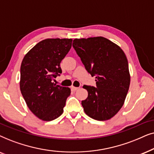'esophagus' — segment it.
Listing matches in <instances>:
<instances>
[{"label":"esophagus","mask_w":154,"mask_h":154,"mask_svg":"<svg viewBox=\"0 0 154 154\" xmlns=\"http://www.w3.org/2000/svg\"><path fill=\"white\" fill-rule=\"evenodd\" d=\"M78 89H79L78 87H73V86H72V87H71V89L73 91H77V90Z\"/></svg>","instance_id":"1"}]
</instances>
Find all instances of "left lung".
Instances as JSON below:
<instances>
[{
    "mask_svg": "<svg viewBox=\"0 0 154 154\" xmlns=\"http://www.w3.org/2000/svg\"><path fill=\"white\" fill-rule=\"evenodd\" d=\"M72 46L86 69L96 76V87L84 85L88 97L82 101L85 113L103 121L123 106L130 84L128 62L123 51L108 38H75Z\"/></svg>",
    "mask_w": 154,
    "mask_h": 154,
    "instance_id": "left-lung-1",
    "label": "left lung"
}]
</instances>
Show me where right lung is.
Masks as SVG:
<instances>
[{
    "label": "right lung",
    "instance_id": "1",
    "mask_svg": "<svg viewBox=\"0 0 154 154\" xmlns=\"http://www.w3.org/2000/svg\"><path fill=\"white\" fill-rule=\"evenodd\" d=\"M71 38H47L25 55L20 67V91L28 108L41 120L61 116L70 89L53 83L62 73L60 62L70 50Z\"/></svg>",
    "mask_w": 154,
    "mask_h": 154
}]
</instances>
